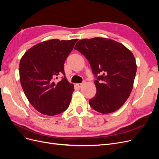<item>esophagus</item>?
I'll use <instances>...</instances> for the list:
<instances>
[{"mask_svg":"<svg viewBox=\"0 0 159 159\" xmlns=\"http://www.w3.org/2000/svg\"><path fill=\"white\" fill-rule=\"evenodd\" d=\"M84 83H85V81H84V82H82V83H79V84H76V86L78 88H80L81 86H82L84 84Z\"/></svg>","mask_w":159,"mask_h":159,"instance_id":"esophagus-1","label":"esophagus"}]
</instances>
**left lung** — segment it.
Returning a JSON list of instances; mask_svg holds the SVG:
<instances>
[{
    "label": "left lung",
    "instance_id": "1",
    "mask_svg": "<svg viewBox=\"0 0 159 159\" xmlns=\"http://www.w3.org/2000/svg\"><path fill=\"white\" fill-rule=\"evenodd\" d=\"M74 49L89 60L97 92L89 99L90 106L97 111L107 114L116 111L125 103L133 88L137 72L134 56L123 44L101 37L82 39Z\"/></svg>",
    "mask_w": 159,
    "mask_h": 159
}]
</instances>
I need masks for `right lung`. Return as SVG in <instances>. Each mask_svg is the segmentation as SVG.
<instances>
[{"mask_svg": "<svg viewBox=\"0 0 159 159\" xmlns=\"http://www.w3.org/2000/svg\"><path fill=\"white\" fill-rule=\"evenodd\" d=\"M78 39H52L32 46L19 64L20 81L32 106L40 113L54 116L69 107L74 88L66 77L64 64Z\"/></svg>", "mask_w": 159, "mask_h": 159, "instance_id": "right-lung-1", "label": "right lung"}]
</instances>
